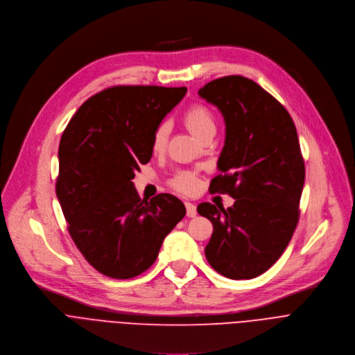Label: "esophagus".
Listing matches in <instances>:
<instances>
[{
	"label": "esophagus",
	"instance_id": "34e87169",
	"mask_svg": "<svg viewBox=\"0 0 355 355\" xmlns=\"http://www.w3.org/2000/svg\"><path fill=\"white\" fill-rule=\"evenodd\" d=\"M186 214L189 218H194L197 216V208L193 202H186Z\"/></svg>",
	"mask_w": 355,
	"mask_h": 355
}]
</instances>
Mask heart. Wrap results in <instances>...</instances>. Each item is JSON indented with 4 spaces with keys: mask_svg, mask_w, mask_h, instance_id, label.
<instances>
[{
    "mask_svg": "<svg viewBox=\"0 0 355 355\" xmlns=\"http://www.w3.org/2000/svg\"><path fill=\"white\" fill-rule=\"evenodd\" d=\"M183 121H184L186 127L197 138H201L204 134H207L211 130H216L214 116H212V113L205 106H201V105L190 106L183 114ZM169 132H171V125L168 121H162L157 125V128L154 130V134H153V139H151L153 153L159 154V153L165 151ZM171 184L179 191L191 193L197 187V178L191 172H179L171 180Z\"/></svg>",
    "mask_w": 355,
    "mask_h": 355,
    "instance_id": "obj_1",
    "label": "heart"
}]
</instances>
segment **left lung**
<instances>
[{"mask_svg":"<svg viewBox=\"0 0 355 355\" xmlns=\"http://www.w3.org/2000/svg\"><path fill=\"white\" fill-rule=\"evenodd\" d=\"M198 95L225 121L221 175L209 191L235 198L227 209L198 204L214 228L205 257L224 277L250 279L279 259L298 224L305 165L297 128L286 107L249 78L223 77Z\"/></svg>","mask_w":355,"mask_h":355,"instance_id":"8db88e82","label":"left lung"}]
</instances>
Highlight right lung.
I'll return each mask as SVG.
<instances>
[{
	"instance_id": "1",
	"label": "right lung",
	"mask_w": 355,
	"mask_h": 355,
	"mask_svg": "<svg viewBox=\"0 0 355 355\" xmlns=\"http://www.w3.org/2000/svg\"><path fill=\"white\" fill-rule=\"evenodd\" d=\"M187 88L120 85L81 105L58 147L55 194L68 232L99 272L132 278L150 268L184 204L161 193L141 200L131 182L153 157L151 139Z\"/></svg>"
}]
</instances>
